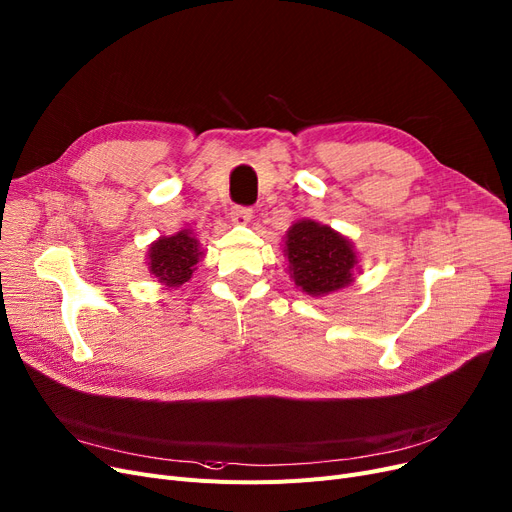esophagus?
<instances>
[{
  "mask_svg": "<svg viewBox=\"0 0 512 512\" xmlns=\"http://www.w3.org/2000/svg\"><path fill=\"white\" fill-rule=\"evenodd\" d=\"M230 217H232V221H234L236 226H247L249 221H251V217H253V209H249V207H232Z\"/></svg>",
  "mask_w": 512,
  "mask_h": 512,
  "instance_id": "34e87169",
  "label": "esophagus"
}]
</instances>
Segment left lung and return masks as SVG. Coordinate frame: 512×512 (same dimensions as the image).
I'll return each instance as SVG.
<instances>
[{
  "instance_id": "left-lung-1",
  "label": "left lung",
  "mask_w": 512,
  "mask_h": 512,
  "mask_svg": "<svg viewBox=\"0 0 512 512\" xmlns=\"http://www.w3.org/2000/svg\"><path fill=\"white\" fill-rule=\"evenodd\" d=\"M284 255L288 274L303 293L324 297L353 282L358 255L353 244L318 221L301 219L286 232Z\"/></svg>"
}]
</instances>
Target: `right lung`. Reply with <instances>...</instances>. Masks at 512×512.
I'll return each instance as SVG.
<instances>
[{"instance_id":"1","label":"right lung","mask_w":512,"mask_h":512,"mask_svg":"<svg viewBox=\"0 0 512 512\" xmlns=\"http://www.w3.org/2000/svg\"><path fill=\"white\" fill-rule=\"evenodd\" d=\"M201 257V242L192 236L190 230H180L173 236H161L150 244L148 270L165 286L177 288L190 280Z\"/></svg>"}]
</instances>
